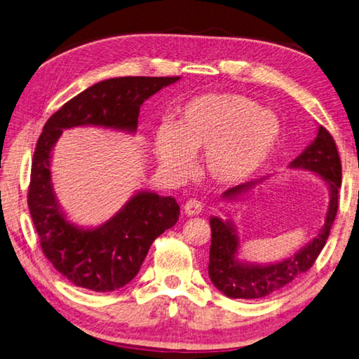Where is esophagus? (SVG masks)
Returning a JSON list of instances; mask_svg holds the SVG:
<instances>
[{
    "label": "esophagus",
    "instance_id": "1",
    "mask_svg": "<svg viewBox=\"0 0 359 359\" xmlns=\"http://www.w3.org/2000/svg\"><path fill=\"white\" fill-rule=\"evenodd\" d=\"M184 212L187 216H198L202 212V203L196 199H189L185 202Z\"/></svg>",
    "mask_w": 359,
    "mask_h": 359
}]
</instances>
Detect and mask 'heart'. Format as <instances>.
<instances>
[{
	"label": "heart",
	"instance_id": "heart-1",
	"mask_svg": "<svg viewBox=\"0 0 359 359\" xmlns=\"http://www.w3.org/2000/svg\"><path fill=\"white\" fill-rule=\"evenodd\" d=\"M280 138V121L243 95L207 93L193 97L175 124L161 123L154 132V154L161 168L185 175L193 156L203 151L208 177L235 185L254 175L271 157Z\"/></svg>",
	"mask_w": 359,
	"mask_h": 359
}]
</instances>
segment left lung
Masks as SVG:
<instances>
[{
	"mask_svg": "<svg viewBox=\"0 0 359 359\" xmlns=\"http://www.w3.org/2000/svg\"><path fill=\"white\" fill-rule=\"evenodd\" d=\"M291 170H308L319 175L328 188V208L325 221L318 235L297 250L290 258L276 263H250L238 258L241 240L235 224L219 216L210 217L212 227V245H210L208 277L222 294L230 299H262L290 285L300 273L306 272L314 264L320 250L328 240L330 229L338 213V189L341 188V158L333 137L319 126L318 135L304 152L290 163ZM268 177L238 185L227 189L222 199L235 202L250 194Z\"/></svg>",
	"mask_w": 359,
	"mask_h": 359,
	"instance_id": "1",
	"label": "left lung"
}]
</instances>
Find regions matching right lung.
<instances>
[{
  "instance_id": "1",
  "label": "right lung",
  "mask_w": 359,
  "mask_h": 359,
  "mask_svg": "<svg viewBox=\"0 0 359 359\" xmlns=\"http://www.w3.org/2000/svg\"><path fill=\"white\" fill-rule=\"evenodd\" d=\"M180 77H114L83 90L48 119L35 146L27 194L41 250L73 285L110 292L137 276L151 244L179 221L171 196L140 189L118 213L96 227L68 219L51 179L53 149L62 132L96 126L135 133L142 104Z\"/></svg>"
}]
</instances>
